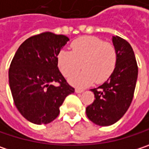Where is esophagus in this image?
<instances>
[{
    "label": "esophagus",
    "instance_id": "1",
    "mask_svg": "<svg viewBox=\"0 0 149 149\" xmlns=\"http://www.w3.org/2000/svg\"><path fill=\"white\" fill-rule=\"evenodd\" d=\"M83 91H84L83 89H79V88H76V89H75V92H76V93H81V92H83Z\"/></svg>",
    "mask_w": 149,
    "mask_h": 149
}]
</instances>
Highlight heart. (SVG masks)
Returning <instances> with one entry per match:
<instances>
[{"mask_svg": "<svg viewBox=\"0 0 149 149\" xmlns=\"http://www.w3.org/2000/svg\"><path fill=\"white\" fill-rule=\"evenodd\" d=\"M71 51L61 50L58 54V65L62 74L68 77L82 65L85 70L72 76L69 82L77 87H86L93 81L101 84L114 71L118 53L111 42L97 36H82L71 43Z\"/></svg>", "mask_w": 149, "mask_h": 149, "instance_id": "b5f03b06", "label": "heart"}]
</instances>
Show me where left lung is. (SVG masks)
<instances>
[{
  "label": "left lung",
  "mask_w": 149,
  "mask_h": 149,
  "mask_svg": "<svg viewBox=\"0 0 149 149\" xmlns=\"http://www.w3.org/2000/svg\"><path fill=\"white\" fill-rule=\"evenodd\" d=\"M118 60L111 76L97 88L91 89L95 100L86 107L91 121L101 126L117 122L129 109L132 101L138 67L130 43L120 36H113Z\"/></svg>",
  "instance_id": "8db88e82"
}]
</instances>
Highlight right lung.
I'll use <instances>...</instances> for the list:
<instances>
[{"label": "right lung", "instance_id": "1", "mask_svg": "<svg viewBox=\"0 0 149 149\" xmlns=\"http://www.w3.org/2000/svg\"><path fill=\"white\" fill-rule=\"evenodd\" d=\"M68 40L67 36L52 32L31 36L12 60L9 85L13 102L30 122L46 125L54 120L65 97L74 92L58 67V54Z\"/></svg>", "mask_w": 149, "mask_h": 149}]
</instances>
